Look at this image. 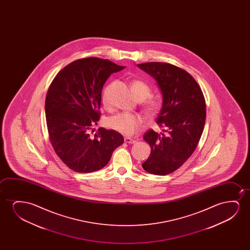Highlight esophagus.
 I'll list each match as a JSON object with an SVG mask.
<instances>
[{"label":"esophagus","mask_w":250,"mask_h":250,"mask_svg":"<svg viewBox=\"0 0 250 250\" xmlns=\"http://www.w3.org/2000/svg\"><path fill=\"white\" fill-rule=\"evenodd\" d=\"M124 140H125V143H126V144H133L136 143V140H134L130 137H125L124 138Z\"/></svg>","instance_id":"esophagus-1"}]
</instances>
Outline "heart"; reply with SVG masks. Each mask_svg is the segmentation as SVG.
<instances>
[{"mask_svg":"<svg viewBox=\"0 0 250 250\" xmlns=\"http://www.w3.org/2000/svg\"><path fill=\"white\" fill-rule=\"evenodd\" d=\"M132 92L135 97L139 101L147 99L150 96L151 88L146 83L136 79L131 83ZM109 87L107 86L103 90L102 96V102L104 108L106 110L111 109L108 95ZM161 102L159 98H149L147 99L144 105V110L146 115L148 117H154L161 109ZM107 125L111 129L116 130L120 133L125 136H131L138 130L142 125L143 120L139 115L135 113H120L116 115L110 117L107 120Z\"/></svg>","mask_w":250,"mask_h":250,"instance_id":"b5f03b06","label":"heart"}]
</instances>
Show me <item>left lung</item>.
I'll use <instances>...</instances> for the list:
<instances>
[{"instance_id": "left-lung-1", "label": "left lung", "mask_w": 250, "mask_h": 250, "mask_svg": "<svg viewBox=\"0 0 250 250\" xmlns=\"http://www.w3.org/2000/svg\"><path fill=\"white\" fill-rule=\"evenodd\" d=\"M137 66L157 81L163 96L156 119L163 132L149 129L144 134L151 153L142 167L152 174H170L183 166L198 145L205 125V98L195 79L184 69L166 62Z\"/></svg>"}]
</instances>
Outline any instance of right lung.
<instances>
[{"instance_id":"add662e5","label":"right lung","mask_w":250,"mask_h":250,"mask_svg":"<svg viewBox=\"0 0 250 250\" xmlns=\"http://www.w3.org/2000/svg\"><path fill=\"white\" fill-rule=\"evenodd\" d=\"M124 68L104 59H79L62 69L49 86L45 100L48 137L56 154L72 171H98L124 144L116 130H91L100 120L104 83Z\"/></svg>"}]
</instances>
